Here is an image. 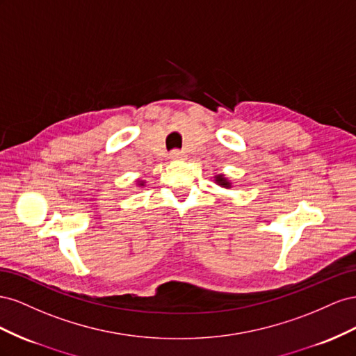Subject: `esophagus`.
I'll return each mask as SVG.
<instances>
[{
    "instance_id": "34e87169",
    "label": "esophagus",
    "mask_w": 356,
    "mask_h": 356,
    "mask_svg": "<svg viewBox=\"0 0 356 356\" xmlns=\"http://www.w3.org/2000/svg\"><path fill=\"white\" fill-rule=\"evenodd\" d=\"M185 158H186L185 152H181V150H172L170 154V159H172V161H180V159H185Z\"/></svg>"
}]
</instances>
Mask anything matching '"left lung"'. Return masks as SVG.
<instances>
[{"label":"left lung","instance_id":"obj_1","mask_svg":"<svg viewBox=\"0 0 356 356\" xmlns=\"http://www.w3.org/2000/svg\"><path fill=\"white\" fill-rule=\"evenodd\" d=\"M215 184H218L219 186L225 188V189H229V188H231V181L225 177V175H216V176H215Z\"/></svg>","mask_w":356,"mask_h":356}]
</instances>
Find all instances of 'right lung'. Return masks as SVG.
Wrapping results in <instances>:
<instances>
[{"instance_id": "add662e5", "label": "right lung", "mask_w": 356, "mask_h": 356, "mask_svg": "<svg viewBox=\"0 0 356 356\" xmlns=\"http://www.w3.org/2000/svg\"><path fill=\"white\" fill-rule=\"evenodd\" d=\"M145 184H146L145 180H140V179L137 180V185H138V186H145Z\"/></svg>"}]
</instances>
